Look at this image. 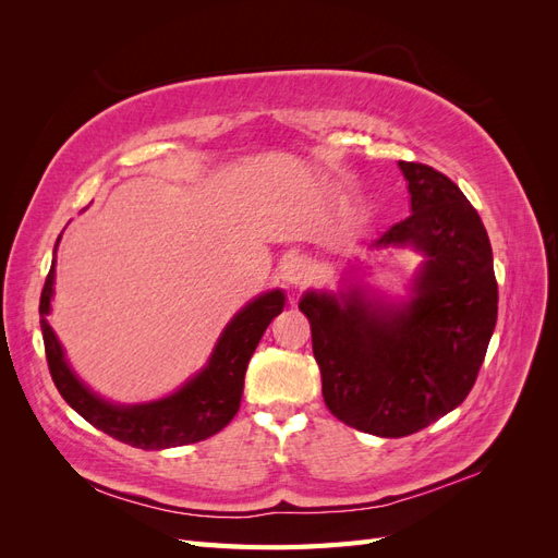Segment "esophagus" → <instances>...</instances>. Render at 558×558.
<instances>
[{
    "instance_id": "1",
    "label": "esophagus",
    "mask_w": 558,
    "mask_h": 558,
    "mask_svg": "<svg viewBox=\"0 0 558 558\" xmlns=\"http://www.w3.org/2000/svg\"><path fill=\"white\" fill-rule=\"evenodd\" d=\"M312 275V263L305 256H289L281 263V279L293 286H302Z\"/></svg>"
}]
</instances>
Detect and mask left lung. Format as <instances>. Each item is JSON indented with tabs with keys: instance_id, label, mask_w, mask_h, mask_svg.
I'll use <instances>...</instances> for the list:
<instances>
[{
	"instance_id": "1",
	"label": "left lung",
	"mask_w": 558,
	"mask_h": 558,
	"mask_svg": "<svg viewBox=\"0 0 558 558\" xmlns=\"http://www.w3.org/2000/svg\"><path fill=\"white\" fill-rule=\"evenodd\" d=\"M412 214L373 248L414 246L426 256L408 302L363 289L307 291L312 349L326 408L342 424L404 437L468 398L498 316L494 253L477 209L449 177L400 160Z\"/></svg>"
}]
</instances>
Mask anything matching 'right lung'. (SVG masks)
<instances>
[{
	"instance_id": "add662e5",
	"label": "right lung",
	"mask_w": 558,
	"mask_h": 558,
	"mask_svg": "<svg viewBox=\"0 0 558 558\" xmlns=\"http://www.w3.org/2000/svg\"><path fill=\"white\" fill-rule=\"evenodd\" d=\"M53 279L56 260L50 265L44 283L39 316L48 369L60 396L88 424L105 430L113 440L146 451L207 440V437L230 424L240 410L244 375L253 351H256L269 320L281 314L286 300L281 291H269L251 300L240 314H234L221 337H218L211 359L202 373L185 381L172 396L154 402L128 404L125 408V404H111L95 396L66 365L58 337L46 320V314L50 312V298H53Z\"/></svg>"
}]
</instances>
